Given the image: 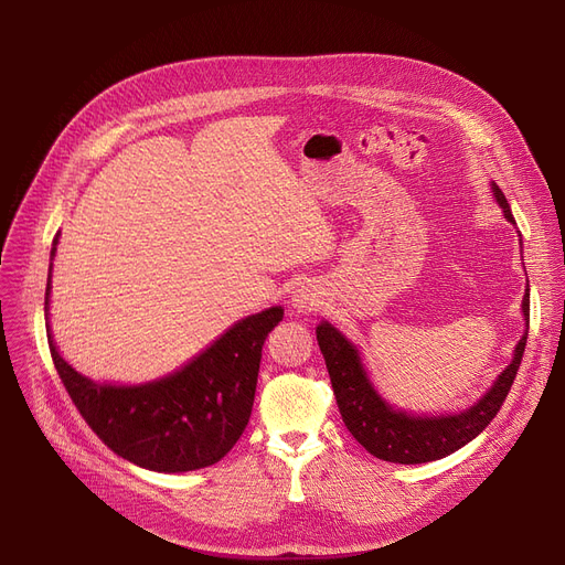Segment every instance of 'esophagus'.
<instances>
[{
	"instance_id": "obj_1",
	"label": "esophagus",
	"mask_w": 565,
	"mask_h": 565,
	"mask_svg": "<svg viewBox=\"0 0 565 565\" xmlns=\"http://www.w3.org/2000/svg\"><path fill=\"white\" fill-rule=\"evenodd\" d=\"M320 305V292L311 284H302L292 290L290 307L295 313H311Z\"/></svg>"
}]
</instances>
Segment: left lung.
Listing matches in <instances>:
<instances>
[{
  "label": "left lung",
  "instance_id": "left-lung-1",
  "mask_svg": "<svg viewBox=\"0 0 565 565\" xmlns=\"http://www.w3.org/2000/svg\"><path fill=\"white\" fill-rule=\"evenodd\" d=\"M490 190L503 217L515 226L511 205L494 181L490 183ZM522 320L524 332L513 350V360L497 375L490 390L469 407L441 414H417L392 405L371 380L360 348L341 330H337L330 320L318 322L316 339L330 371L343 424L352 437L380 460L419 465L447 458L449 454L462 449L467 441L481 435L483 428L494 419L503 398L509 396L529 334V281L522 298Z\"/></svg>",
  "mask_w": 565,
  "mask_h": 565
}]
</instances>
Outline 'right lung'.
<instances>
[{
  "instance_id": "1",
  "label": "right lung",
  "mask_w": 565,
  "mask_h": 565,
  "mask_svg": "<svg viewBox=\"0 0 565 565\" xmlns=\"http://www.w3.org/2000/svg\"><path fill=\"white\" fill-rule=\"evenodd\" d=\"M45 288L47 343L58 377L86 424L121 458L153 471L181 473L220 462L247 428L263 343L284 307H270L233 322L211 345L175 371L114 384L75 371L58 352L50 328L52 260Z\"/></svg>"
}]
</instances>
